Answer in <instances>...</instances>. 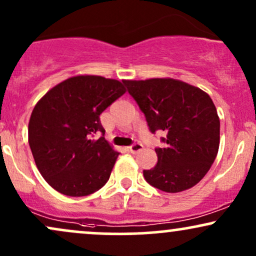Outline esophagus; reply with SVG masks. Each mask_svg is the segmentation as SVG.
<instances>
[{"label": "esophagus", "instance_id": "1", "mask_svg": "<svg viewBox=\"0 0 256 256\" xmlns=\"http://www.w3.org/2000/svg\"><path fill=\"white\" fill-rule=\"evenodd\" d=\"M143 149V146L140 144V143H134V144H132L131 146H128V150H130L132 154H136V152H140Z\"/></svg>", "mask_w": 256, "mask_h": 256}]
</instances>
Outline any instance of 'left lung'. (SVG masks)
Masks as SVG:
<instances>
[{
    "label": "left lung",
    "instance_id": "obj_1",
    "mask_svg": "<svg viewBox=\"0 0 256 256\" xmlns=\"http://www.w3.org/2000/svg\"><path fill=\"white\" fill-rule=\"evenodd\" d=\"M144 113L149 130L164 131L165 148L146 180L165 192L190 189L204 177L218 154L220 120L212 98L198 86L173 78L124 80Z\"/></svg>",
    "mask_w": 256,
    "mask_h": 256
}]
</instances>
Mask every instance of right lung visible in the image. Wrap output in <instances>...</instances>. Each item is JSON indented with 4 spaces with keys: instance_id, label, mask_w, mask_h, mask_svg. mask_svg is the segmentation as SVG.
I'll use <instances>...</instances> for the list:
<instances>
[{
    "instance_id": "add662e5",
    "label": "right lung",
    "mask_w": 256,
    "mask_h": 256,
    "mask_svg": "<svg viewBox=\"0 0 256 256\" xmlns=\"http://www.w3.org/2000/svg\"><path fill=\"white\" fill-rule=\"evenodd\" d=\"M126 92L124 84L101 76H76L52 88L34 106L28 144L46 183L80 198L107 183L119 152L104 137L100 114Z\"/></svg>"
}]
</instances>
